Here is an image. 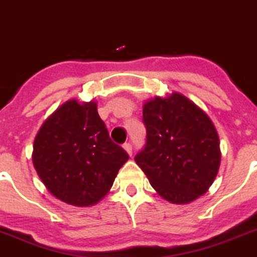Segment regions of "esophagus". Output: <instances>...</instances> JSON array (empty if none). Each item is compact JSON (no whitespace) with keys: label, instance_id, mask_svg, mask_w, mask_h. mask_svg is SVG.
Here are the masks:
<instances>
[{"label":"esophagus","instance_id":"1","mask_svg":"<svg viewBox=\"0 0 257 257\" xmlns=\"http://www.w3.org/2000/svg\"><path fill=\"white\" fill-rule=\"evenodd\" d=\"M123 147H124V150H125V152L128 153L129 156H132V153H133V148H132L131 143H125V145H124Z\"/></svg>","mask_w":257,"mask_h":257}]
</instances>
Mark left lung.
Returning a JSON list of instances; mask_svg holds the SVG:
<instances>
[{
	"label": "left lung",
	"instance_id": "1",
	"mask_svg": "<svg viewBox=\"0 0 257 257\" xmlns=\"http://www.w3.org/2000/svg\"><path fill=\"white\" fill-rule=\"evenodd\" d=\"M146 146L134 157L165 200L188 204L205 194L220 165L219 137L207 112L172 92L143 105Z\"/></svg>",
	"mask_w": 257,
	"mask_h": 257
}]
</instances>
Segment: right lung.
<instances>
[{
  "label": "right lung",
  "mask_w": 257,
  "mask_h": 257,
  "mask_svg": "<svg viewBox=\"0 0 257 257\" xmlns=\"http://www.w3.org/2000/svg\"><path fill=\"white\" fill-rule=\"evenodd\" d=\"M128 158L110 140L97 104L76 99L43 123L33 147V164L48 191L76 207L99 203Z\"/></svg>",
  "instance_id": "add662e5"
}]
</instances>
